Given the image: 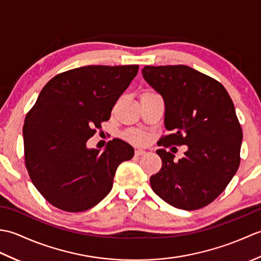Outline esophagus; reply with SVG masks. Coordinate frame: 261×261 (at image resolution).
<instances>
[{
  "mask_svg": "<svg viewBox=\"0 0 261 261\" xmlns=\"http://www.w3.org/2000/svg\"><path fill=\"white\" fill-rule=\"evenodd\" d=\"M135 154L136 156H142V154H146V151L142 150V149H136Z\"/></svg>",
  "mask_w": 261,
  "mask_h": 261,
  "instance_id": "esophagus-1",
  "label": "esophagus"
}]
</instances>
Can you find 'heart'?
<instances>
[{"mask_svg":"<svg viewBox=\"0 0 261 261\" xmlns=\"http://www.w3.org/2000/svg\"><path fill=\"white\" fill-rule=\"evenodd\" d=\"M125 138L127 140H130L132 142L139 143V145H143L148 141V136L142 131H138V130H130L125 134Z\"/></svg>","mask_w":261,"mask_h":261,"instance_id":"1","label":"heart"}]
</instances>
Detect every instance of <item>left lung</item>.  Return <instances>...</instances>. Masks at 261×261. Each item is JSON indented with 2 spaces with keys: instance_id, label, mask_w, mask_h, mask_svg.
<instances>
[{
  "instance_id": "left-lung-1",
  "label": "left lung",
  "mask_w": 261,
  "mask_h": 261,
  "mask_svg": "<svg viewBox=\"0 0 261 261\" xmlns=\"http://www.w3.org/2000/svg\"><path fill=\"white\" fill-rule=\"evenodd\" d=\"M142 76L165 103L164 122L170 135L159 145L187 146L178 162L158 149L163 165L150 177L151 188L174 207L206 206L240 165L242 130L233 102L221 83L185 65L145 66Z\"/></svg>"
}]
</instances>
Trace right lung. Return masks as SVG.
Instances as JSON below:
<instances>
[{
  "mask_svg": "<svg viewBox=\"0 0 261 261\" xmlns=\"http://www.w3.org/2000/svg\"><path fill=\"white\" fill-rule=\"evenodd\" d=\"M139 66H84L58 74L42 88L23 125L25 166L39 193L67 212L95 206L112 190L118 166L134 157L113 139L103 151L86 142L111 116Z\"/></svg>",
  "mask_w": 261,
  "mask_h": 261,
  "instance_id": "1",
  "label": "right lung"
}]
</instances>
